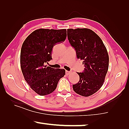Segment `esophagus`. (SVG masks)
Listing matches in <instances>:
<instances>
[{
	"instance_id": "34e87169",
	"label": "esophagus",
	"mask_w": 129,
	"mask_h": 129,
	"mask_svg": "<svg viewBox=\"0 0 129 129\" xmlns=\"http://www.w3.org/2000/svg\"><path fill=\"white\" fill-rule=\"evenodd\" d=\"M70 73H71L70 71H66V74L67 75H69L70 74Z\"/></svg>"
}]
</instances>
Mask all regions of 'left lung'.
Listing matches in <instances>:
<instances>
[{
	"label": "left lung",
	"instance_id": "obj_1",
	"mask_svg": "<svg viewBox=\"0 0 129 129\" xmlns=\"http://www.w3.org/2000/svg\"><path fill=\"white\" fill-rule=\"evenodd\" d=\"M67 37L85 67L83 73H77L79 81L73 84V90L81 96L91 95L102 87L108 71L106 48L100 37L88 28L67 29Z\"/></svg>",
	"mask_w": 129,
	"mask_h": 129
}]
</instances>
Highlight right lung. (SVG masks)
<instances>
[{
  "mask_svg": "<svg viewBox=\"0 0 129 129\" xmlns=\"http://www.w3.org/2000/svg\"><path fill=\"white\" fill-rule=\"evenodd\" d=\"M66 29L40 28L29 34L23 42L20 52V67L23 77L31 89L40 95L50 94L56 89L64 69L47 66L52 59V49L64 42Z\"/></svg>",
  "mask_w": 129,
  "mask_h": 129,
  "instance_id": "obj_1",
  "label": "right lung"
}]
</instances>
